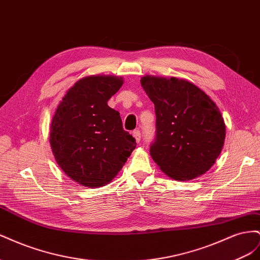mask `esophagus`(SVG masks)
Returning a JSON list of instances; mask_svg holds the SVG:
<instances>
[{"label":"esophagus","instance_id":"obj_1","mask_svg":"<svg viewBox=\"0 0 260 260\" xmlns=\"http://www.w3.org/2000/svg\"><path fill=\"white\" fill-rule=\"evenodd\" d=\"M132 136H133V138L136 139L137 142H140V140H141V132H140V130H135V131H133Z\"/></svg>","mask_w":260,"mask_h":260}]
</instances>
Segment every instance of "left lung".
<instances>
[{
  "label": "left lung",
  "instance_id": "1",
  "mask_svg": "<svg viewBox=\"0 0 260 260\" xmlns=\"http://www.w3.org/2000/svg\"><path fill=\"white\" fill-rule=\"evenodd\" d=\"M141 85L155 105L156 139L149 154L165 175L193 180L221 153L225 124L216 103L190 81L144 76Z\"/></svg>",
  "mask_w": 260,
  "mask_h": 260
}]
</instances>
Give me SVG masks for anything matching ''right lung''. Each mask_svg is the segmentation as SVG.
<instances>
[{
    "mask_svg": "<svg viewBox=\"0 0 260 260\" xmlns=\"http://www.w3.org/2000/svg\"><path fill=\"white\" fill-rule=\"evenodd\" d=\"M123 79L95 75L78 80L55 111L50 144L60 169L85 187L112 182L136 148L119 113L107 105Z\"/></svg>",
    "mask_w": 260,
    "mask_h": 260,
    "instance_id": "1",
    "label": "right lung"
}]
</instances>
